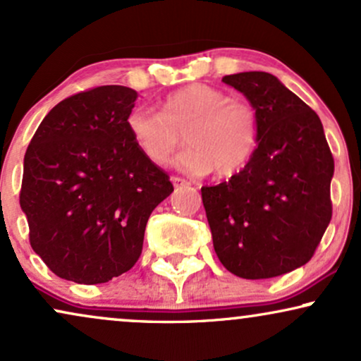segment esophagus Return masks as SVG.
<instances>
[{"label":"esophagus","mask_w":361,"mask_h":361,"mask_svg":"<svg viewBox=\"0 0 361 361\" xmlns=\"http://www.w3.org/2000/svg\"><path fill=\"white\" fill-rule=\"evenodd\" d=\"M172 184L173 188H184V185H189V182L185 179H182V177H172Z\"/></svg>","instance_id":"obj_1"}]
</instances>
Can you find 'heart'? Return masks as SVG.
<instances>
[{"label":"heart","mask_w":361,"mask_h":361,"mask_svg":"<svg viewBox=\"0 0 361 361\" xmlns=\"http://www.w3.org/2000/svg\"><path fill=\"white\" fill-rule=\"evenodd\" d=\"M127 128L150 162L166 166L185 140L189 147L177 157V164L190 173L214 171L217 177H233L246 167L259 133L251 105L206 83L169 93L160 114L132 110Z\"/></svg>","instance_id":"1"}]
</instances>
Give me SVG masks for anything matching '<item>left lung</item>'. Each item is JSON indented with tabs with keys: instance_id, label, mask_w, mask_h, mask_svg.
Masks as SVG:
<instances>
[{
	"instance_id": "8db88e82",
	"label": "left lung",
	"mask_w": 361,
	"mask_h": 361,
	"mask_svg": "<svg viewBox=\"0 0 361 361\" xmlns=\"http://www.w3.org/2000/svg\"><path fill=\"white\" fill-rule=\"evenodd\" d=\"M257 115V147L241 172L202 188L214 251L226 269L266 279L313 257L331 221L335 160L322 120L266 72L226 75Z\"/></svg>"
}]
</instances>
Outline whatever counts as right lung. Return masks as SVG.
Returning a JSON list of instances; mask_svg holds the SVG:
<instances>
[{"instance_id": "1", "label": "right lung", "mask_w": 361, "mask_h": 361, "mask_svg": "<svg viewBox=\"0 0 361 361\" xmlns=\"http://www.w3.org/2000/svg\"><path fill=\"white\" fill-rule=\"evenodd\" d=\"M135 100L122 85L75 93L48 112L26 149L20 206L30 244L66 281L106 283L130 269L147 221L173 190L128 133Z\"/></svg>"}]
</instances>
